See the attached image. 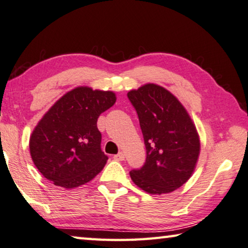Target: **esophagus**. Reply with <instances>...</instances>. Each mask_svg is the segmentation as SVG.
<instances>
[{
  "label": "esophagus",
  "mask_w": 248,
  "mask_h": 248,
  "mask_svg": "<svg viewBox=\"0 0 248 248\" xmlns=\"http://www.w3.org/2000/svg\"><path fill=\"white\" fill-rule=\"evenodd\" d=\"M113 158L115 159V161H124V159H125V155H124L123 152H120L119 154L114 155Z\"/></svg>",
  "instance_id": "34e87169"
}]
</instances>
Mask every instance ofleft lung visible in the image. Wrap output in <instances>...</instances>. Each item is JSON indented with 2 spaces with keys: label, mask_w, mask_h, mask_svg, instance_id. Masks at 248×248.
<instances>
[{
  "label": "left lung",
  "mask_w": 248,
  "mask_h": 248,
  "mask_svg": "<svg viewBox=\"0 0 248 248\" xmlns=\"http://www.w3.org/2000/svg\"><path fill=\"white\" fill-rule=\"evenodd\" d=\"M136 109L146 147V161L129 172L148 194L173 192L189 180L199 161L201 142L195 124L176 96L148 83L127 93Z\"/></svg>",
  "instance_id": "1"
}]
</instances>
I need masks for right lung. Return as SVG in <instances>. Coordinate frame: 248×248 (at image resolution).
<instances>
[{
  "label": "right lung",
  "instance_id": "obj_1",
  "mask_svg": "<svg viewBox=\"0 0 248 248\" xmlns=\"http://www.w3.org/2000/svg\"><path fill=\"white\" fill-rule=\"evenodd\" d=\"M112 91L75 87L54 103L33 129L30 153L41 174L74 188L92 181L108 157L101 150L97 119L115 104Z\"/></svg>",
  "mask_w": 248,
  "mask_h": 248
}]
</instances>
